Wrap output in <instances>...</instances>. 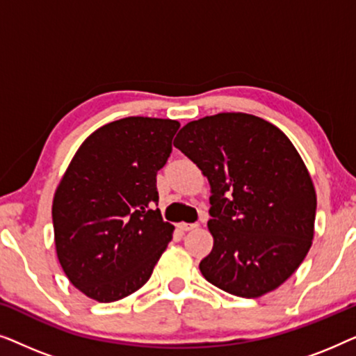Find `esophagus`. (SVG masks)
<instances>
[{
    "mask_svg": "<svg viewBox=\"0 0 356 356\" xmlns=\"http://www.w3.org/2000/svg\"><path fill=\"white\" fill-rule=\"evenodd\" d=\"M178 228L183 232H193V230H197L199 228V223H178Z\"/></svg>",
    "mask_w": 356,
    "mask_h": 356,
    "instance_id": "1",
    "label": "esophagus"
}]
</instances>
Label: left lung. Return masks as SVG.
<instances>
[{
    "label": "left lung",
    "mask_w": 356,
    "mask_h": 356,
    "mask_svg": "<svg viewBox=\"0 0 356 356\" xmlns=\"http://www.w3.org/2000/svg\"><path fill=\"white\" fill-rule=\"evenodd\" d=\"M173 145L211 184L207 282L241 298L280 286L308 254L316 191L295 145L269 121L218 113L179 129Z\"/></svg>",
    "instance_id": "obj_1"
}]
</instances>
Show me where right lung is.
<instances>
[{
    "instance_id": "right-lung-1",
    "label": "right lung",
    "mask_w": 356,
    "mask_h": 356,
    "mask_svg": "<svg viewBox=\"0 0 356 356\" xmlns=\"http://www.w3.org/2000/svg\"><path fill=\"white\" fill-rule=\"evenodd\" d=\"M175 120L129 116L92 133L53 197L58 261L77 290L100 303L134 293L172 240L157 172L172 154Z\"/></svg>"
}]
</instances>
